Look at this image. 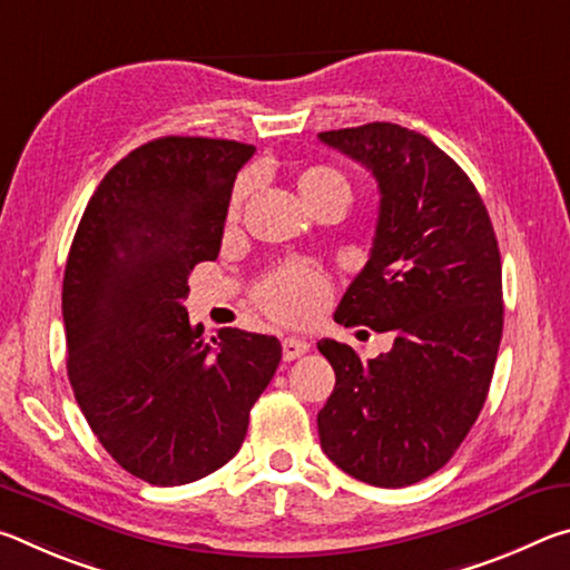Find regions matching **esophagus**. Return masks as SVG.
I'll return each mask as SVG.
<instances>
[{
	"label": "esophagus",
	"instance_id": "esophagus-1",
	"mask_svg": "<svg viewBox=\"0 0 570 570\" xmlns=\"http://www.w3.org/2000/svg\"><path fill=\"white\" fill-rule=\"evenodd\" d=\"M308 346L312 344L302 340V336H286V340L282 342L284 362H294V360H298V356H304L308 352Z\"/></svg>",
	"mask_w": 570,
	"mask_h": 570
}]
</instances>
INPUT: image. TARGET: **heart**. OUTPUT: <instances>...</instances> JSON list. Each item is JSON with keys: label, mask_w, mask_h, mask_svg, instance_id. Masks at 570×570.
I'll return each mask as SVG.
<instances>
[{"label": "heart", "mask_w": 570, "mask_h": 570, "mask_svg": "<svg viewBox=\"0 0 570 570\" xmlns=\"http://www.w3.org/2000/svg\"><path fill=\"white\" fill-rule=\"evenodd\" d=\"M248 190V180L240 178L228 200V216L234 218L240 204H244ZM298 193H302L308 206L320 204L324 198L342 196L350 200V180L342 170L330 166H312L298 176ZM330 282L320 266L308 262H286L268 272L256 286V304L272 314L278 322L298 324L308 322L324 308L330 298Z\"/></svg>", "instance_id": "heart-1"}]
</instances>
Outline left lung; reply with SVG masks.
<instances>
[{
  "label": "left lung",
  "instance_id": "left-lung-1",
  "mask_svg": "<svg viewBox=\"0 0 570 570\" xmlns=\"http://www.w3.org/2000/svg\"><path fill=\"white\" fill-rule=\"evenodd\" d=\"M320 140L380 186L372 256L334 320L394 336L370 362L316 344L336 374L316 417L322 450L346 475L404 488L455 455L485 404L503 336L498 238L465 170L424 135L366 122Z\"/></svg>",
  "mask_w": 570,
  "mask_h": 570
}]
</instances>
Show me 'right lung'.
<instances>
[{
  "instance_id": "add662e5",
  "label": "right lung",
  "mask_w": 570,
  "mask_h": 570,
  "mask_svg": "<svg viewBox=\"0 0 570 570\" xmlns=\"http://www.w3.org/2000/svg\"><path fill=\"white\" fill-rule=\"evenodd\" d=\"M254 153L183 135L135 148L92 193L67 256L75 400L110 458L150 485L224 468L282 362L276 336L226 326L206 342L183 306L193 266L216 262L236 173Z\"/></svg>"
}]
</instances>
